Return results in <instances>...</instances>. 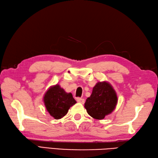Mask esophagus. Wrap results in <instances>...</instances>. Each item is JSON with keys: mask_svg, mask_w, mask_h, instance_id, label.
<instances>
[{"mask_svg": "<svg viewBox=\"0 0 158 158\" xmlns=\"http://www.w3.org/2000/svg\"><path fill=\"white\" fill-rule=\"evenodd\" d=\"M77 102H79V103H81V104H84V102H85V100H84V99L80 98H77Z\"/></svg>", "mask_w": 158, "mask_h": 158, "instance_id": "1", "label": "esophagus"}]
</instances>
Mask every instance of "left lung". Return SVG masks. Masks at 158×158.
Segmentation results:
<instances>
[{
  "label": "left lung",
  "instance_id": "left-lung-1",
  "mask_svg": "<svg viewBox=\"0 0 158 158\" xmlns=\"http://www.w3.org/2000/svg\"><path fill=\"white\" fill-rule=\"evenodd\" d=\"M118 102L115 90L108 82H98L93 88L85 106L88 114L97 120H102L112 113Z\"/></svg>",
  "mask_w": 158,
  "mask_h": 158
}]
</instances>
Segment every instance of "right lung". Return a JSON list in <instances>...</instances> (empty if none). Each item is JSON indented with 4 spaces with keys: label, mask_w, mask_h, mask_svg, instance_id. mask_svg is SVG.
Returning <instances> with one entry per match:
<instances>
[{
    "label": "right lung",
    "mask_w": 158,
    "mask_h": 158,
    "mask_svg": "<svg viewBox=\"0 0 158 158\" xmlns=\"http://www.w3.org/2000/svg\"><path fill=\"white\" fill-rule=\"evenodd\" d=\"M47 111L55 119H60L67 114L69 109L77 102L71 93H67L59 85L50 87L44 96Z\"/></svg>",
    "instance_id": "1"
}]
</instances>
